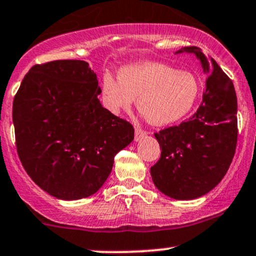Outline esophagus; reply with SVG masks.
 Instances as JSON below:
<instances>
[{
    "label": "esophagus",
    "mask_w": 256,
    "mask_h": 256,
    "mask_svg": "<svg viewBox=\"0 0 256 256\" xmlns=\"http://www.w3.org/2000/svg\"><path fill=\"white\" fill-rule=\"evenodd\" d=\"M146 136V132L142 130L140 127H136V140H140L142 136Z\"/></svg>",
    "instance_id": "esophagus-1"
}]
</instances>
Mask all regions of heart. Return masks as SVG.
I'll return each instance as SVG.
<instances>
[{
	"instance_id": "1",
	"label": "heart",
	"mask_w": 256,
	"mask_h": 256,
	"mask_svg": "<svg viewBox=\"0 0 256 256\" xmlns=\"http://www.w3.org/2000/svg\"><path fill=\"white\" fill-rule=\"evenodd\" d=\"M200 84L194 74L176 71L158 62H145L123 68L118 80L105 74L102 93L106 108L114 114L129 110L138 99V108L154 126L182 120L196 102Z\"/></svg>"
}]
</instances>
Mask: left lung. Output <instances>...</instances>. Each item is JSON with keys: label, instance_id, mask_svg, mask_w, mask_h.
Returning a JSON list of instances; mask_svg holds the SVG:
<instances>
[{"label": "left lung", "instance_id": "1", "mask_svg": "<svg viewBox=\"0 0 256 256\" xmlns=\"http://www.w3.org/2000/svg\"><path fill=\"white\" fill-rule=\"evenodd\" d=\"M196 56L206 74L197 111L186 122L154 133L162 148L151 166L156 188L175 200H194L213 190L228 170L237 146V96L231 78L194 46L176 54Z\"/></svg>", "mask_w": 256, "mask_h": 256}]
</instances>
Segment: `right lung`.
<instances>
[{"label": "right lung", "mask_w": 256, "mask_h": 256, "mask_svg": "<svg viewBox=\"0 0 256 256\" xmlns=\"http://www.w3.org/2000/svg\"><path fill=\"white\" fill-rule=\"evenodd\" d=\"M96 74L83 60L36 64L13 100L18 156L36 185L59 200L99 190L114 158L134 139L128 120L100 104Z\"/></svg>", "instance_id": "obj_1"}]
</instances>
